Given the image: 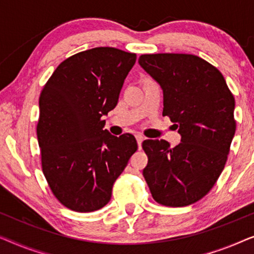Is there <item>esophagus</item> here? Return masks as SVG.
<instances>
[{
  "instance_id": "1",
  "label": "esophagus",
  "mask_w": 254,
  "mask_h": 254,
  "mask_svg": "<svg viewBox=\"0 0 254 254\" xmlns=\"http://www.w3.org/2000/svg\"><path fill=\"white\" fill-rule=\"evenodd\" d=\"M135 139H137V142H138V147L139 149L141 148V142L142 140H144V135H142L141 133H135Z\"/></svg>"
}]
</instances>
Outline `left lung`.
<instances>
[{"label":"left lung","mask_w":254,"mask_h":254,"mask_svg":"<svg viewBox=\"0 0 254 254\" xmlns=\"http://www.w3.org/2000/svg\"><path fill=\"white\" fill-rule=\"evenodd\" d=\"M139 64L163 90V116L178 127L176 147L142 141L148 158L142 170L153 199L183 207L212 190L226 166L236 131L235 98L215 66L191 54H144Z\"/></svg>","instance_id":"left-lung-1"}]
</instances>
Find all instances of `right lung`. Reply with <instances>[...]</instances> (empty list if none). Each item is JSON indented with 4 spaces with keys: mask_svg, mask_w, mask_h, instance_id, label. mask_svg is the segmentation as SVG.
<instances>
[{
    "mask_svg": "<svg viewBox=\"0 0 254 254\" xmlns=\"http://www.w3.org/2000/svg\"><path fill=\"white\" fill-rule=\"evenodd\" d=\"M137 55L96 47L64 60L40 93L37 135L41 168L55 198L74 212L102 208L137 151L130 133L103 130Z\"/></svg>",
    "mask_w": 254,
    "mask_h": 254,
    "instance_id": "add662e5",
    "label": "right lung"
}]
</instances>
